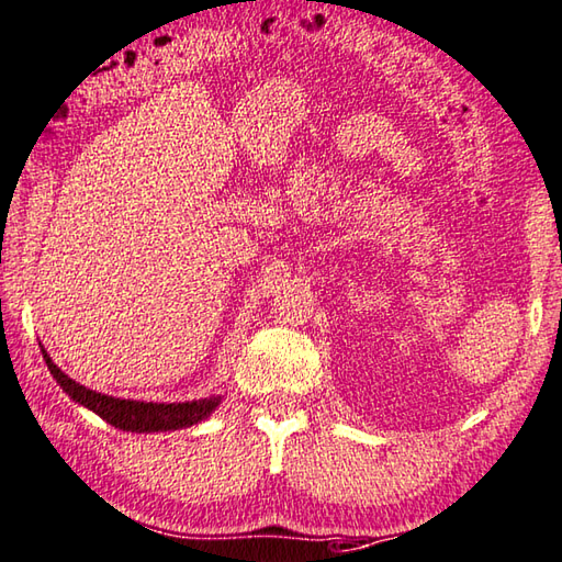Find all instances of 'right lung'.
Wrapping results in <instances>:
<instances>
[{"instance_id": "add662e5", "label": "right lung", "mask_w": 562, "mask_h": 562, "mask_svg": "<svg viewBox=\"0 0 562 562\" xmlns=\"http://www.w3.org/2000/svg\"><path fill=\"white\" fill-rule=\"evenodd\" d=\"M41 355H44L48 372L58 381L60 389L92 413H98L102 420H108L110 426L126 430V432H164V430H181L190 428L195 423L205 420L213 413L222 396L198 398V401H176V404H154V401H134V398H116L100 394L88 386L78 384L76 379H70L66 372H60L58 364H53L46 347L41 345Z\"/></svg>"}]
</instances>
